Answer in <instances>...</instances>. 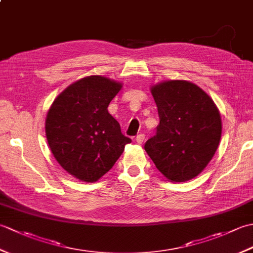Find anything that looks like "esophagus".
Returning a JSON list of instances; mask_svg holds the SVG:
<instances>
[{"mask_svg": "<svg viewBox=\"0 0 253 253\" xmlns=\"http://www.w3.org/2000/svg\"><path fill=\"white\" fill-rule=\"evenodd\" d=\"M144 138H146V135H143V133H139V135L136 137V141L139 144H141L144 141Z\"/></svg>", "mask_w": 253, "mask_h": 253, "instance_id": "34e87169", "label": "esophagus"}]
</instances>
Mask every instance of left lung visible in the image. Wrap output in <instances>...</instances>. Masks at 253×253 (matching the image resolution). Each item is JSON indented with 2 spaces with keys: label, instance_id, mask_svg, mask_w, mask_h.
<instances>
[{
  "label": "left lung",
  "instance_id": "left-lung-1",
  "mask_svg": "<svg viewBox=\"0 0 253 253\" xmlns=\"http://www.w3.org/2000/svg\"><path fill=\"white\" fill-rule=\"evenodd\" d=\"M151 92L160 124L144 150L166 178L189 180L201 173L218 147L219 112L201 88L185 80L161 83Z\"/></svg>",
  "mask_w": 253,
  "mask_h": 253
}]
</instances>
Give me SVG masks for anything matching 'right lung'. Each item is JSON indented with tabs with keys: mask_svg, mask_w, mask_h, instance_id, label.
<instances>
[{
	"mask_svg": "<svg viewBox=\"0 0 253 253\" xmlns=\"http://www.w3.org/2000/svg\"><path fill=\"white\" fill-rule=\"evenodd\" d=\"M121 88L120 83L102 76L83 78L64 90L47 113L51 151L62 168L80 180H98L131 142L107 112Z\"/></svg>",
	"mask_w": 253,
	"mask_h": 253,
	"instance_id": "1",
	"label": "right lung"
}]
</instances>
